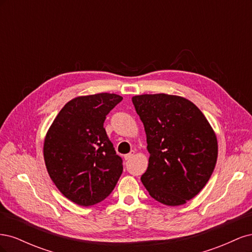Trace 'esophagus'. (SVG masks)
Segmentation results:
<instances>
[{
  "mask_svg": "<svg viewBox=\"0 0 252 252\" xmlns=\"http://www.w3.org/2000/svg\"><path fill=\"white\" fill-rule=\"evenodd\" d=\"M134 155H135V151H130V152H129V154L128 155H125L124 156V158L126 159V161H129V159H131L133 157H134Z\"/></svg>",
  "mask_w": 252,
  "mask_h": 252,
  "instance_id": "34e87169",
  "label": "esophagus"
}]
</instances>
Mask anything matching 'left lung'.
I'll use <instances>...</instances> for the list:
<instances>
[{"label":"left lung","mask_w":252,"mask_h":252,"mask_svg":"<svg viewBox=\"0 0 252 252\" xmlns=\"http://www.w3.org/2000/svg\"><path fill=\"white\" fill-rule=\"evenodd\" d=\"M144 124L150 154L143 185L168 206L191 200L207 184L218 158L217 136L196 106L178 95L132 97Z\"/></svg>","instance_id":"8db88e82"}]
</instances>
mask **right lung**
<instances>
[{
    "label": "right lung",
    "mask_w": 252,
    "mask_h": 252,
    "mask_svg": "<svg viewBox=\"0 0 252 252\" xmlns=\"http://www.w3.org/2000/svg\"><path fill=\"white\" fill-rule=\"evenodd\" d=\"M123 100L114 94L78 96L53 121L44 142L49 177L62 194L81 206L102 202L123 172L104 128L106 116Z\"/></svg>",
    "instance_id": "right-lung-1"
}]
</instances>
